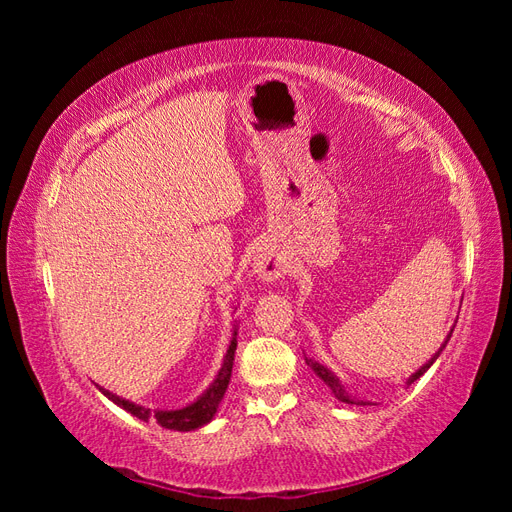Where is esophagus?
<instances>
[{
  "instance_id": "esophagus-1",
  "label": "esophagus",
  "mask_w": 512,
  "mask_h": 512,
  "mask_svg": "<svg viewBox=\"0 0 512 512\" xmlns=\"http://www.w3.org/2000/svg\"><path fill=\"white\" fill-rule=\"evenodd\" d=\"M252 269L260 280L273 282V280H280V277L286 273V262L280 254L271 250V247H262L252 260Z\"/></svg>"
}]
</instances>
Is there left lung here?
<instances>
[{
    "instance_id": "1",
    "label": "left lung",
    "mask_w": 512,
    "mask_h": 512,
    "mask_svg": "<svg viewBox=\"0 0 512 512\" xmlns=\"http://www.w3.org/2000/svg\"><path fill=\"white\" fill-rule=\"evenodd\" d=\"M451 335H453V331L451 333H448V337H446V342L442 344V348L436 352V354H433L431 356V359L421 367V369H418L416 371V374H412L410 378H408V384H412L414 380H418V378H421L423 374H425V371L433 365V361H436L438 359V356H440V352L444 350V346L448 344V339H451ZM305 363L309 365V367H312L314 369V374L320 378V380H324V384H327L329 386V389L333 391V395L339 399V401H344V404H356V406H365V401H359V399H354V397H350L348 393H346V389H344V386H342V382H339V378L333 374V371H329L327 367H324V365H320L318 361H312V359H307V356H305Z\"/></svg>"
}]
</instances>
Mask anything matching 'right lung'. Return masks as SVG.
Here are the masks:
<instances>
[{"mask_svg":"<svg viewBox=\"0 0 512 512\" xmlns=\"http://www.w3.org/2000/svg\"><path fill=\"white\" fill-rule=\"evenodd\" d=\"M235 350H237V331L232 333V342L226 350V356H224V363H222V369L218 371V378H215L211 382L209 389L200 395L194 404L185 406L181 410H149L145 406H136L132 404V401L128 399H121L117 395H113L111 391L106 389H100L108 399L113 401V404H117L119 408L128 410L132 416L141 418V421L149 423H158L160 427L164 429H173V431H192V429H198L207 425L211 418L215 416V412H218V406L220 401L228 389V382H230V374H232V361H235Z\"/></svg>","mask_w":512,"mask_h":512,"instance_id":"right-lung-1","label":"right lung"}]
</instances>
